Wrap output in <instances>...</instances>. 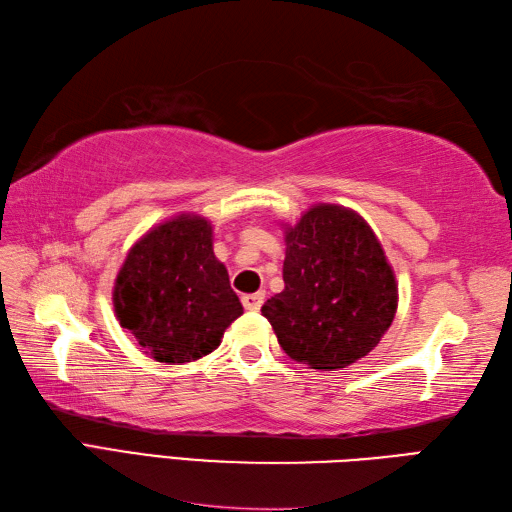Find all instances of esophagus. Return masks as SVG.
Listing matches in <instances>:
<instances>
[{
    "mask_svg": "<svg viewBox=\"0 0 512 512\" xmlns=\"http://www.w3.org/2000/svg\"><path fill=\"white\" fill-rule=\"evenodd\" d=\"M241 302L247 310H260V306H263L265 302V293L258 291V293H247L241 297Z\"/></svg>",
    "mask_w": 512,
    "mask_h": 512,
    "instance_id": "esophagus-1",
    "label": "esophagus"
}]
</instances>
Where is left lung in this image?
I'll return each mask as SVG.
<instances>
[{"label":"left lung","mask_w":512,"mask_h":512,"mask_svg":"<svg viewBox=\"0 0 512 512\" xmlns=\"http://www.w3.org/2000/svg\"><path fill=\"white\" fill-rule=\"evenodd\" d=\"M284 245V291L263 306L282 350L321 371L367 356L397 310L395 273L369 223L317 204L284 228Z\"/></svg>","instance_id":"8db88e82"}]
</instances>
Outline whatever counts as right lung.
Segmentation results:
<instances>
[{
	"label": "right lung",
	"mask_w": 512,
	"mask_h": 512,
	"mask_svg": "<svg viewBox=\"0 0 512 512\" xmlns=\"http://www.w3.org/2000/svg\"><path fill=\"white\" fill-rule=\"evenodd\" d=\"M112 304L158 363H193L217 350L230 323L243 315L228 269L215 258L213 226L178 215L136 241L121 265Z\"/></svg>",
	"instance_id": "1"
}]
</instances>
